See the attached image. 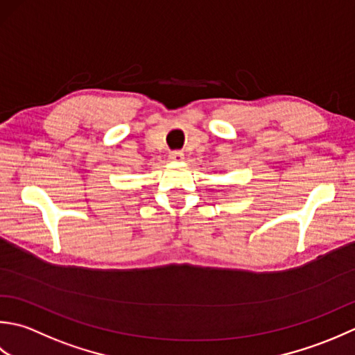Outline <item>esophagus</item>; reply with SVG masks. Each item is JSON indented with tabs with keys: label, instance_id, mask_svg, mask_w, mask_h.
I'll list each match as a JSON object with an SVG mask.
<instances>
[{
	"label": "esophagus",
	"instance_id": "34e87169",
	"mask_svg": "<svg viewBox=\"0 0 355 355\" xmlns=\"http://www.w3.org/2000/svg\"><path fill=\"white\" fill-rule=\"evenodd\" d=\"M168 157L171 159V161H182L184 153L180 150H175V151H171Z\"/></svg>",
	"mask_w": 355,
	"mask_h": 355
}]
</instances>
